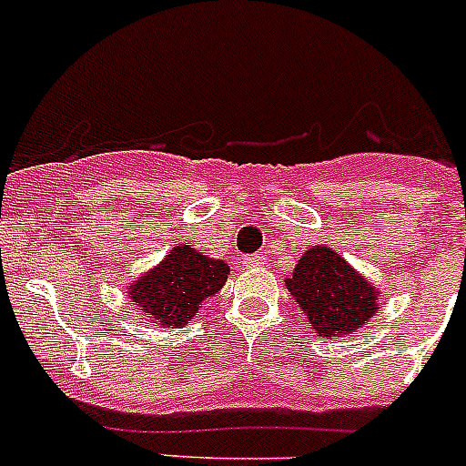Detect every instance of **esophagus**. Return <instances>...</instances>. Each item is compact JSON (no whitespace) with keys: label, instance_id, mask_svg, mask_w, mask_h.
<instances>
[{"label":"esophagus","instance_id":"34e87169","mask_svg":"<svg viewBox=\"0 0 466 466\" xmlns=\"http://www.w3.org/2000/svg\"><path fill=\"white\" fill-rule=\"evenodd\" d=\"M261 263H263V257H259V255L243 257V266L246 268H257V266H261Z\"/></svg>","mask_w":466,"mask_h":466}]
</instances>
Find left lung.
<instances>
[{
	"label": "left lung",
	"mask_w": 466,
	"mask_h": 466,
	"mask_svg": "<svg viewBox=\"0 0 466 466\" xmlns=\"http://www.w3.org/2000/svg\"><path fill=\"white\" fill-rule=\"evenodd\" d=\"M309 322L320 336H345L368 322L379 309V293L331 248L313 246L286 279Z\"/></svg>",
	"instance_id": "8db88e82"
}]
</instances>
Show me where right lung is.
Segmentation results:
<instances>
[{
	"instance_id": "right-lung-1",
	"label": "right lung",
	"mask_w": 466,
	"mask_h": 466,
	"mask_svg": "<svg viewBox=\"0 0 466 466\" xmlns=\"http://www.w3.org/2000/svg\"><path fill=\"white\" fill-rule=\"evenodd\" d=\"M228 263L200 255L189 246H177L155 270L130 289V299L162 327H180L198 313L209 295L218 293L228 279Z\"/></svg>"
}]
</instances>
